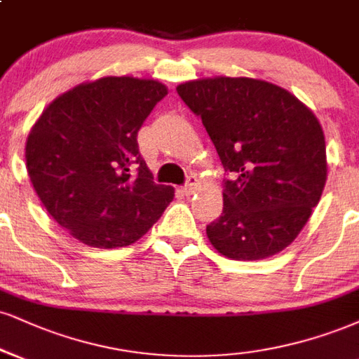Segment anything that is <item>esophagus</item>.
Here are the masks:
<instances>
[{"label": "esophagus", "mask_w": 359, "mask_h": 359, "mask_svg": "<svg viewBox=\"0 0 359 359\" xmlns=\"http://www.w3.org/2000/svg\"><path fill=\"white\" fill-rule=\"evenodd\" d=\"M197 189V177L196 175H189L187 177V182H185V185L182 187V191L185 196H192L194 192H196Z\"/></svg>", "instance_id": "34e87169"}]
</instances>
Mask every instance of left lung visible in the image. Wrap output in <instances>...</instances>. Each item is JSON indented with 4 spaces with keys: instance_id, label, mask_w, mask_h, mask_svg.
I'll return each mask as SVG.
<instances>
[{
    "instance_id": "8db88e82",
    "label": "left lung",
    "mask_w": 359,
    "mask_h": 359,
    "mask_svg": "<svg viewBox=\"0 0 359 359\" xmlns=\"http://www.w3.org/2000/svg\"><path fill=\"white\" fill-rule=\"evenodd\" d=\"M204 123L224 179L222 215L207 237L222 256L257 261L286 249L326 184V144L308 107L278 85L215 76L177 86Z\"/></svg>"
}]
</instances>
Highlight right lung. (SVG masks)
I'll list each match as a JSON object with an SVG mask.
<instances>
[{"mask_svg":"<svg viewBox=\"0 0 359 359\" xmlns=\"http://www.w3.org/2000/svg\"><path fill=\"white\" fill-rule=\"evenodd\" d=\"M165 85L103 76L60 95L27 140L29 180L48 214L80 243L130 245L161 219L174 187L158 185L137 133Z\"/></svg>","mask_w":359,"mask_h":359,"instance_id":"right-lung-1","label":"right lung"}]
</instances>
